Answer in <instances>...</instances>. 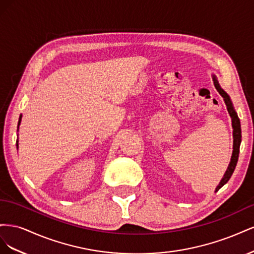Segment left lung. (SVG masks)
Segmentation results:
<instances>
[{
  "mask_svg": "<svg viewBox=\"0 0 254 254\" xmlns=\"http://www.w3.org/2000/svg\"><path fill=\"white\" fill-rule=\"evenodd\" d=\"M212 78H213V81H214L215 88H216V90L219 92V94L225 99L228 112L230 114V117H231L232 128H233V151H232V156H231V161H230L229 166L227 168V171H226L224 177H222V179L220 180L217 188L215 189V191H217L220 188L225 186V184L229 181L230 178H231V176H232V174L235 170V166H236L237 160H238V153H240V146H241V142H242V129H241L240 119H238V117H237V113L234 109L231 98H230V96H229L227 92L220 87V84L217 80L216 76L213 74Z\"/></svg>",
  "mask_w": 254,
  "mask_h": 254,
  "instance_id": "left-lung-1",
  "label": "left lung"
}]
</instances>
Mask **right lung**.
<instances>
[{
  "mask_svg": "<svg viewBox=\"0 0 254 254\" xmlns=\"http://www.w3.org/2000/svg\"><path fill=\"white\" fill-rule=\"evenodd\" d=\"M21 119H22V114L20 115V119H19V123H18V130H19V126H20V124H21ZM17 146H19L18 141H17Z\"/></svg>",
  "mask_w": 254,
  "mask_h": 254,
  "instance_id": "1",
  "label": "right lung"
}]
</instances>
